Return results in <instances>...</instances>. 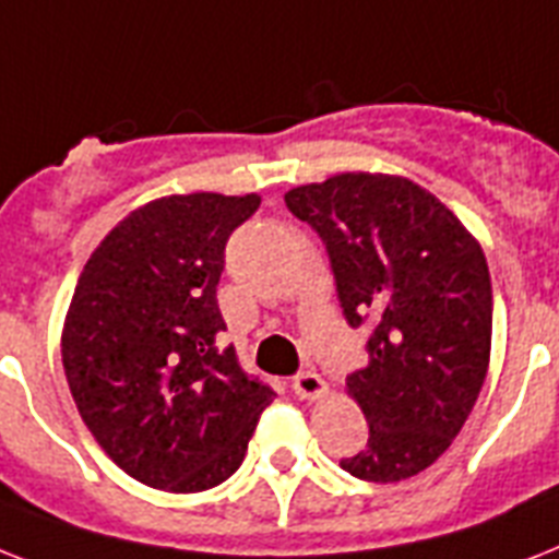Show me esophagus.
<instances>
[{"label":"esophagus","instance_id":"esophagus-1","mask_svg":"<svg viewBox=\"0 0 559 559\" xmlns=\"http://www.w3.org/2000/svg\"><path fill=\"white\" fill-rule=\"evenodd\" d=\"M293 390H295V396L319 399L326 393V382L319 373H312V370H301V373L293 376Z\"/></svg>","mask_w":559,"mask_h":559}]
</instances>
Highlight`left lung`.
<instances>
[{
    "label": "left lung",
    "mask_w": 559,
    "mask_h": 559,
    "mask_svg": "<svg viewBox=\"0 0 559 559\" xmlns=\"http://www.w3.org/2000/svg\"><path fill=\"white\" fill-rule=\"evenodd\" d=\"M330 258L367 367L347 376L370 437L342 468L399 483L448 451L476 405L491 356V275L479 243L421 186L390 175H335L284 194Z\"/></svg>",
    "instance_id": "obj_1"
}]
</instances>
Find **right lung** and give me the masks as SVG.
Masks as SVG:
<instances>
[{"label":"right lung","mask_w":559,"mask_h":559,"mask_svg":"<svg viewBox=\"0 0 559 559\" xmlns=\"http://www.w3.org/2000/svg\"><path fill=\"white\" fill-rule=\"evenodd\" d=\"M258 194H171L94 249L62 330L76 411L103 451L148 488L194 493L238 471L275 390L221 350L229 235Z\"/></svg>","instance_id":"1"}]
</instances>
